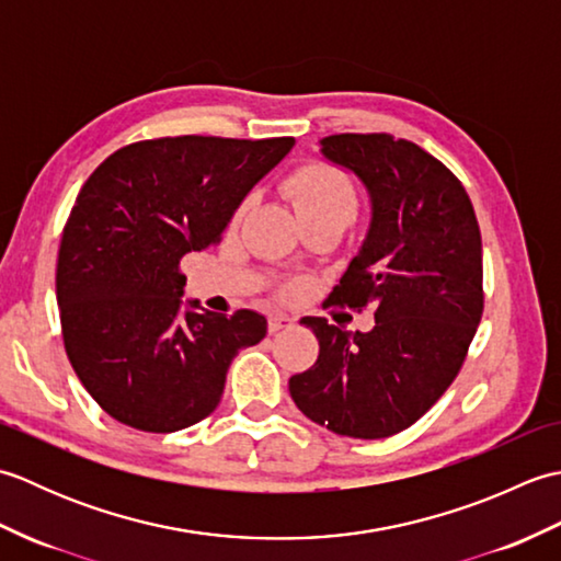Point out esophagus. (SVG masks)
I'll list each match as a JSON object with an SVG mask.
<instances>
[{"label":"esophagus","mask_w":561,"mask_h":561,"mask_svg":"<svg viewBox=\"0 0 561 561\" xmlns=\"http://www.w3.org/2000/svg\"><path fill=\"white\" fill-rule=\"evenodd\" d=\"M296 323V318L287 316V313H272L270 316V332H279V330H287Z\"/></svg>","instance_id":"esophagus-1"}]
</instances>
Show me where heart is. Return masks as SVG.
<instances>
[{
    "mask_svg": "<svg viewBox=\"0 0 561 561\" xmlns=\"http://www.w3.org/2000/svg\"><path fill=\"white\" fill-rule=\"evenodd\" d=\"M284 193L294 202L301 219L308 217H347L359 207V193L352 178L328 163H306L284 181ZM245 209V207H243Z\"/></svg>",
    "mask_w": 561,
    "mask_h": 561,
    "instance_id": "obj_1",
    "label": "heart"
}]
</instances>
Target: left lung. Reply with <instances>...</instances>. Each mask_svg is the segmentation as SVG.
<instances>
[{"instance_id": "left-lung-1", "label": "left lung", "mask_w": 561, "mask_h": 561, "mask_svg": "<svg viewBox=\"0 0 561 561\" xmlns=\"http://www.w3.org/2000/svg\"><path fill=\"white\" fill-rule=\"evenodd\" d=\"M320 157L359 178L371 202L364 241L330 299L374 306L347 332L304 318L316 364L289 378L308 420L352 438L412 426L458 376L482 318V238L472 202L444 163L408 139L332 135Z\"/></svg>"}]
</instances>
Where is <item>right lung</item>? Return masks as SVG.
<instances>
[{
  "label": "right lung",
  "mask_w": 561,
  "mask_h": 561,
  "mask_svg": "<svg viewBox=\"0 0 561 561\" xmlns=\"http://www.w3.org/2000/svg\"><path fill=\"white\" fill-rule=\"evenodd\" d=\"M294 137H163L111 153L71 207L57 257L65 350L113 420L153 434L217 410L238 350L267 335L257 311L183 299L181 257L221 241Z\"/></svg>",
  "instance_id": "add662e5"
}]
</instances>
